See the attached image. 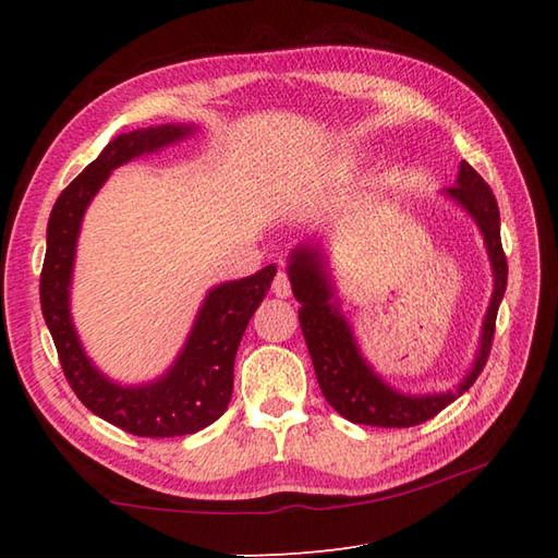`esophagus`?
Segmentation results:
<instances>
[{"instance_id":"1","label":"esophagus","mask_w":558,"mask_h":558,"mask_svg":"<svg viewBox=\"0 0 558 558\" xmlns=\"http://www.w3.org/2000/svg\"><path fill=\"white\" fill-rule=\"evenodd\" d=\"M272 292H276V298H290V292H292V286H290V278H288V272L286 270H280L276 278H272Z\"/></svg>"}]
</instances>
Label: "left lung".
I'll use <instances>...</instances> for the list:
<instances>
[{
    "label": "left lung",
    "instance_id": "left-lung-1",
    "mask_svg": "<svg viewBox=\"0 0 558 558\" xmlns=\"http://www.w3.org/2000/svg\"><path fill=\"white\" fill-rule=\"evenodd\" d=\"M444 196L458 204L475 220L484 246H487L494 276V292L482 322L477 354L465 376L448 390H438V393H402V390L386 384L384 376L376 374L374 366L364 360L357 338L352 333V326L345 314L340 312V302L336 300V286L333 278H330L328 258L322 242L294 246L288 256L290 286L294 300L302 304L300 326L306 348H310L312 354L318 386H322L328 405H333L338 414L354 424L402 429V426H414L432 420L434 414L465 393L477 381L484 364H487L494 340L496 312H499L508 282L499 206H496L489 184L465 160L460 162L456 184L444 189Z\"/></svg>",
    "mask_w": 558,
    "mask_h": 558
}]
</instances>
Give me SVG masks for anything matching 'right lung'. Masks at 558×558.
Returning <instances> with one entry per match:
<instances>
[{
	"label": "right lung",
	"mask_w": 558,
	"mask_h": 558,
	"mask_svg": "<svg viewBox=\"0 0 558 558\" xmlns=\"http://www.w3.org/2000/svg\"><path fill=\"white\" fill-rule=\"evenodd\" d=\"M196 132L194 124H160L114 136L71 182L50 213L40 272V306L69 386L93 414L134 436L168 438L206 429L228 410L234 354L258 304L270 290L276 266L208 290L177 360L156 381L124 386L105 376L81 345L71 318V278L86 208L112 170L158 153Z\"/></svg>",
	"instance_id": "add662e5"
}]
</instances>
